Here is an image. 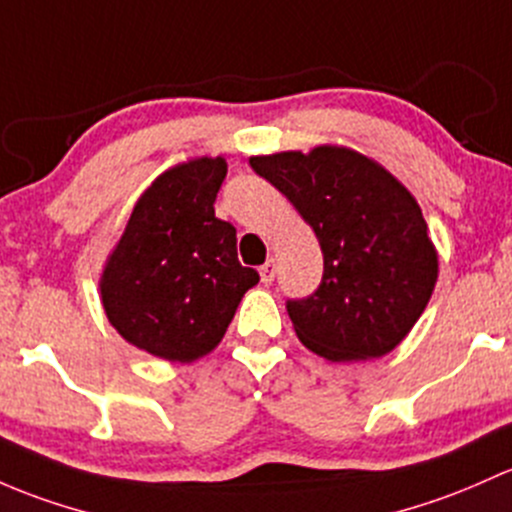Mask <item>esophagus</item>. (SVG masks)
Listing matches in <instances>:
<instances>
[{"instance_id":"34e87169","label":"esophagus","mask_w":512,"mask_h":512,"mask_svg":"<svg viewBox=\"0 0 512 512\" xmlns=\"http://www.w3.org/2000/svg\"><path fill=\"white\" fill-rule=\"evenodd\" d=\"M274 274H277V265H274V260H267L265 265L260 267V279L265 284H270L272 279H274Z\"/></svg>"}]
</instances>
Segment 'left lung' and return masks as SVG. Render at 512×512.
I'll list each match as a JSON object with an SVG mask.
<instances>
[{"label": "left lung", "mask_w": 512, "mask_h": 512, "mask_svg": "<svg viewBox=\"0 0 512 512\" xmlns=\"http://www.w3.org/2000/svg\"><path fill=\"white\" fill-rule=\"evenodd\" d=\"M250 166L292 201L324 252L319 289L287 299L299 341L333 363L390 353L437 284V252L412 193L343 147L252 157Z\"/></svg>", "instance_id": "1"}]
</instances>
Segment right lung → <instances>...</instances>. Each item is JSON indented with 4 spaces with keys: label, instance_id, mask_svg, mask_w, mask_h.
<instances>
[{
    "label": "right lung",
    "instance_id": "obj_1",
    "mask_svg": "<svg viewBox=\"0 0 512 512\" xmlns=\"http://www.w3.org/2000/svg\"><path fill=\"white\" fill-rule=\"evenodd\" d=\"M225 159H193L161 174L134 206L102 272V306L132 346L164 360L211 353L240 299L260 282L238 260L235 228L215 218Z\"/></svg>",
    "mask_w": 512,
    "mask_h": 512
}]
</instances>
